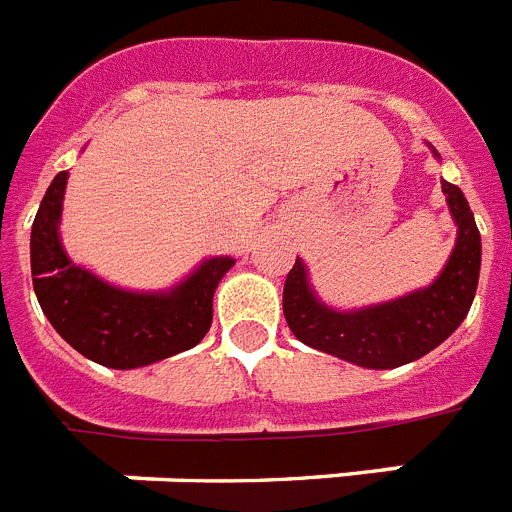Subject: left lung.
Segmentation results:
<instances>
[{
	"mask_svg": "<svg viewBox=\"0 0 512 512\" xmlns=\"http://www.w3.org/2000/svg\"><path fill=\"white\" fill-rule=\"evenodd\" d=\"M441 190L457 224L455 251L441 275L396 301L338 312L317 298L304 261L296 259L282 290V312L298 341L351 365L391 370L425 357L455 333L476 296L481 235L463 190L449 182H441Z\"/></svg>",
	"mask_w": 512,
	"mask_h": 512,
	"instance_id": "8db88e82",
	"label": "left lung"
}]
</instances>
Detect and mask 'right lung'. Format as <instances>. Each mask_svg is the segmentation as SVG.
<instances>
[{"mask_svg": "<svg viewBox=\"0 0 512 512\" xmlns=\"http://www.w3.org/2000/svg\"><path fill=\"white\" fill-rule=\"evenodd\" d=\"M68 171L47 187L31 227V275L42 312L63 341L113 370H134L203 341L214 317V290L235 259L203 261L177 288L134 293L110 285L68 259L60 214Z\"/></svg>", "mask_w": 512, "mask_h": 512, "instance_id": "right-lung-1", "label": "right lung"}]
</instances>
